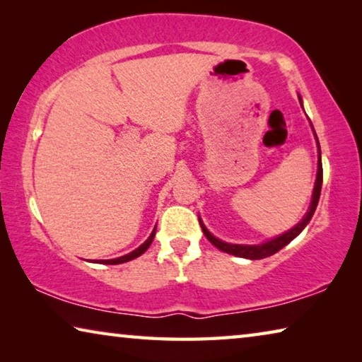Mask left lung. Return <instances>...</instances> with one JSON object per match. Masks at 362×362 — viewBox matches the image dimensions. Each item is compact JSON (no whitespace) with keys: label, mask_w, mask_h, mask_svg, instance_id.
<instances>
[{"label":"left lung","mask_w":362,"mask_h":362,"mask_svg":"<svg viewBox=\"0 0 362 362\" xmlns=\"http://www.w3.org/2000/svg\"><path fill=\"white\" fill-rule=\"evenodd\" d=\"M298 100L302 102V99L298 97ZM313 127V126H311ZM315 131V129H313ZM316 136V134H315ZM317 140V137H316ZM317 153H320V156H317V174H316V182H315V188H313V196H311V204H310V209L308 212L305 214V217L300 220V222L291 228L289 231L283 233V235H279L276 238H273V240H269L267 243H262V244H257V246H247V244H230V243H223L220 241L218 238L212 236L211 231L206 228L204 223L201 222V228H203L204 235L207 240H209L214 246L217 249L222 250V252L226 254H231V255H236V257H243V259H250V260H260V259H265V257H269L273 254H276L278 250L283 249L286 244H289L293 238L298 236L300 233L303 231V228L308 222L313 217V214L316 211V206H317V201H320V194H321V187H322V163H321V148H320V142H317Z\"/></svg>","instance_id":"obj_1"}]
</instances>
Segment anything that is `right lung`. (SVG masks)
I'll return each mask as SVG.
<instances>
[{
	"label": "right lung",
	"mask_w": 362,
	"mask_h": 362,
	"mask_svg": "<svg viewBox=\"0 0 362 362\" xmlns=\"http://www.w3.org/2000/svg\"><path fill=\"white\" fill-rule=\"evenodd\" d=\"M155 233H156V226H155V230L151 231V235L148 236V240H146L142 246H139L136 250H132V252H129V254H126V255H122V257H118V259H112V260H100L99 263H105V265H118V263H124V262H129V260H132V259H137L139 255H142L146 249L150 247V244H151V241H153V238H155Z\"/></svg>",
	"instance_id": "obj_1"
}]
</instances>
